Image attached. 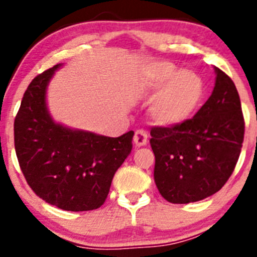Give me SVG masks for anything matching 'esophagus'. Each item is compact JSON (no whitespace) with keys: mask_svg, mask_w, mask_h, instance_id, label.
<instances>
[{"mask_svg":"<svg viewBox=\"0 0 257 257\" xmlns=\"http://www.w3.org/2000/svg\"><path fill=\"white\" fill-rule=\"evenodd\" d=\"M134 143L136 147H143L148 143V134L145 130H136L135 135H134Z\"/></svg>","mask_w":257,"mask_h":257,"instance_id":"esophagus-1","label":"esophagus"}]
</instances>
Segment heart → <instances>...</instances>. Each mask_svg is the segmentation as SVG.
<instances>
[{"instance_id": "obj_1", "label": "heart", "mask_w": 257, "mask_h": 257, "mask_svg": "<svg viewBox=\"0 0 257 257\" xmlns=\"http://www.w3.org/2000/svg\"><path fill=\"white\" fill-rule=\"evenodd\" d=\"M140 87L156 95L151 117L157 124L176 127L189 121L205 96V81L192 69H180L170 61H154L144 68Z\"/></svg>"}]
</instances>
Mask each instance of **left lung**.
I'll list each match as a JSON object with an SVG mask.
<instances>
[{
  "label": "left lung",
  "instance_id": "left-lung-1",
  "mask_svg": "<svg viewBox=\"0 0 257 257\" xmlns=\"http://www.w3.org/2000/svg\"><path fill=\"white\" fill-rule=\"evenodd\" d=\"M215 87L196 115L176 127H154V183L171 203H190L219 192L235 167L244 121L234 82L219 68Z\"/></svg>",
  "mask_w": 257,
  "mask_h": 257
}]
</instances>
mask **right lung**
I'll return each instance as SVG.
<instances>
[{"instance_id": "add662e5", "label": "right lung", "mask_w": 257, "mask_h": 257, "mask_svg": "<svg viewBox=\"0 0 257 257\" xmlns=\"http://www.w3.org/2000/svg\"><path fill=\"white\" fill-rule=\"evenodd\" d=\"M63 65L29 83L14 122L15 151L27 183L40 198L65 211L96 210L131 153L134 131L109 138L56 122L47 106V87Z\"/></svg>"}]
</instances>
